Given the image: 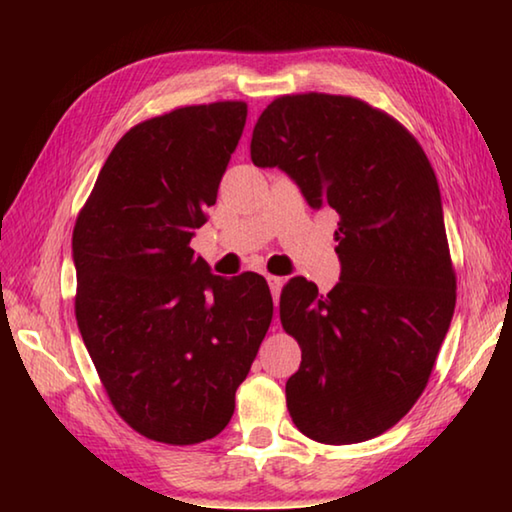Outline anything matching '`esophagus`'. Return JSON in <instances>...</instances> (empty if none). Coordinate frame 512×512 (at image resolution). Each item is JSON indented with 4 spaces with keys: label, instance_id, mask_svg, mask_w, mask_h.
Instances as JSON below:
<instances>
[{
    "label": "esophagus",
    "instance_id": "obj_1",
    "mask_svg": "<svg viewBox=\"0 0 512 512\" xmlns=\"http://www.w3.org/2000/svg\"><path fill=\"white\" fill-rule=\"evenodd\" d=\"M266 280H268V289H271V293H273V300L277 302V300H280L284 280H282V277H277V275H268Z\"/></svg>",
    "mask_w": 512,
    "mask_h": 512
}]
</instances>
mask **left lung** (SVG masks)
Listing matches in <instances>:
<instances>
[{"instance_id":"obj_1","label":"left lung","mask_w":512,"mask_h":512,"mask_svg":"<svg viewBox=\"0 0 512 512\" xmlns=\"http://www.w3.org/2000/svg\"><path fill=\"white\" fill-rule=\"evenodd\" d=\"M250 158L339 214V284L291 277L280 320L302 348L287 381L296 427L325 445L363 443L409 413L452 323L456 277L436 173L386 112L336 94L280 97L257 119Z\"/></svg>"}]
</instances>
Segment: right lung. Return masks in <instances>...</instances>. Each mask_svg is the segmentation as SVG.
Wrapping results in <instances>:
<instances>
[{"mask_svg": "<svg viewBox=\"0 0 512 512\" xmlns=\"http://www.w3.org/2000/svg\"><path fill=\"white\" fill-rule=\"evenodd\" d=\"M246 115L244 101H219L137 124L74 225L83 343L117 413L158 443L225 429L273 318L262 275H214L189 246Z\"/></svg>", "mask_w": 512, "mask_h": 512, "instance_id": "1", "label": "right lung"}]
</instances>
